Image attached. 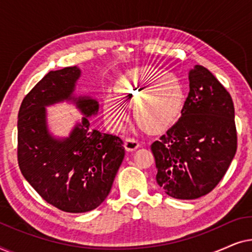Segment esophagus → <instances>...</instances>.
I'll list each match as a JSON object with an SVG mask.
<instances>
[{"instance_id": "obj_1", "label": "esophagus", "mask_w": 252, "mask_h": 252, "mask_svg": "<svg viewBox=\"0 0 252 252\" xmlns=\"http://www.w3.org/2000/svg\"><path fill=\"white\" fill-rule=\"evenodd\" d=\"M139 147H140V143L137 140L130 139V137L125 140V149L127 151H134V150H136Z\"/></svg>"}]
</instances>
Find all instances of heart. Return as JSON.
I'll return each instance as SVG.
<instances>
[{"instance_id":"heart-1","label":"heart","mask_w":252,"mask_h":252,"mask_svg":"<svg viewBox=\"0 0 252 252\" xmlns=\"http://www.w3.org/2000/svg\"><path fill=\"white\" fill-rule=\"evenodd\" d=\"M118 97L135 102L134 116L144 130L159 133L177 122L185 105V92L179 79L172 73H163L149 66L128 70L116 82ZM106 118L118 122L122 108L113 97L104 102Z\"/></svg>"}]
</instances>
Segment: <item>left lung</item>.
Listing matches in <instances>:
<instances>
[{
  "label": "left lung",
  "mask_w": 252,
  "mask_h": 252,
  "mask_svg": "<svg viewBox=\"0 0 252 252\" xmlns=\"http://www.w3.org/2000/svg\"><path fill=\"white\" fill-rule=\"evenodd\" d=\"M188 79L189 94L181 117L151 144L157 184L178 199L209 194L228 170L237 147L229 93L201 65L189 71Z\"/></svg>",
  "instance_id": "1"
}]
</instances>
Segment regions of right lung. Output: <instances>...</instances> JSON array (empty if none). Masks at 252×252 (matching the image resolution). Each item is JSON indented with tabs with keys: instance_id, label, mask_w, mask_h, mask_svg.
Returning <instances> with one entry per match:
<instances>
[{
	"instance_id": "obj_1",
	"label": "right lung",
	"mask_w": 252,
	"mask_h": 252,
	"mask_svg": "<svg viewBox=\"0 0 252 252\" xmlns=\"http://www.w3.org/2000/svg\"><path fill=\"white\" fill-rule=\"evenodd\" d=\"M78 66L50 71L23 99L18 113V164L24 178L44 201L65 212L97 208L111 190L123 163L120 137L94 129L97 99L75 95ZM73 102L84 116L66 138L50 133L47 106Z\"/></svg>"
}]
</instances>
